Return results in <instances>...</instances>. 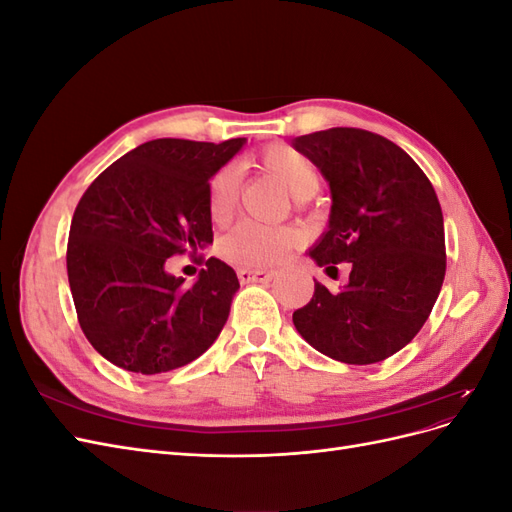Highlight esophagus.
Wrapping results in <instances>:
<instances>
[{
  "label": "esophagus",
  "instance_id": "obj_1",
  "mask_svg": "<svg viewBox=\"0 0 512 512\" xmlns=\"http://www.w3.org/2000/svg\"><path fill=\"white\" fill-rule=\"evenodd\" d=\"M237 275H239V280H241L243 284L269 282V280H273V271H269V269H239Z\"/></svg>",
  "mask_w": 512,
  "mask_h": 512
}]
</instances>
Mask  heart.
I'll return each instance as SVG.
<instances>
[{"instance_id": "1", "label": "heart", "mask_w": 512, "mask_h": 512, "mask_svg": "<svg viewBox=\"0 0 512 512\" xmlns=\"http://www.w3.org/2000/svg\"><path fill=\"white\" fill-rule=\"evenodd\" d=\"M256 164L267 173L282 179L294 196H309L318 188L314 164L292 147L275 145L258 153ZM239 200V173L235 166H222L209 179L207 205L213 222L224 224L232 218ZM299 243V232L292 226H269L254 220H243L232 226L220 241V252L226 260L243 267H271L282 262Z\"/></svg>"}]
</instances>
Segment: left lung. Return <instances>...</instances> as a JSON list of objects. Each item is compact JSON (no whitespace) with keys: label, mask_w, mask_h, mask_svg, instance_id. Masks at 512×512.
Wrapping results in <instances>:
<instances>
[{"label":"left lung","mask_w":512,"mask_h":512,"mask_svg":"<svg viewBox=\"0 0 512 512\" xmlns=\"http://www.w3.org/2000/svg\"><path fill=\"white\" fill-rule=\"evenodd\" d=\"M292 147L331 185V220L312 256L318 267L350 262L344 288L314 284L292 314L301 337L348 365L389 359L421 331L436 303L446 245L440 200L408 153L361 128L305 134Z\"/></svg>","instance_id":"left-lung-1"}]
</instances>
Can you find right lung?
Masks as SVG:
<instances>
[{"instance_id": "right-lung-1", "label": "right lung", "mask_w": 512, "mask_h": 512, "mask_svg": "<svg viewBox=\"0 0 512 512\" xmlns=\"http://www.w3.org/2000/svg\"><path fill=\"white\" fill-rule=\"evenodd\" d=\"M245 145L156 138L119 158L74 209L68 282L81 329L106 361L156 376L198 359L228 320L237 273L218 258L198 280L168 275L166 258L213 243L209 179Z\"/></svg>"}]
</instances>
